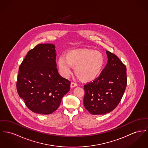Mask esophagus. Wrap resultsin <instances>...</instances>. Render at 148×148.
Listing matches in <instances>:
<instances>
[{
    "label": "esophagus",
    "instance_id": "1",
    "mask_svg": "<svg viewBox=\"0 0 148 148\" xmlns=\"http://www.w3.org/2000/svg\"><path fill=\"white\" fill-rule=\"evenodd\" d=\"M78 85L76 84V83H75V82H71V88H75V87H76V86H77Z\"/></svg>",
    "mask_w": 148,
    "mask_h": 148
}]
</instances>
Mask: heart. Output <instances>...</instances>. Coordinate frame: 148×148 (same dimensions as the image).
<instances>
[{
	"instance_id": "1",
	"label": "heart",
	"mask_w": 148,
	"mask_h": 148,
	"mask_svg": "<svg viewBox=\"0 0 148 148\" xmlns=\"http://www.w3.org/2000/svg\"><path fill=\"white\" fill-rule=\"evenodd\" d=\"M58 66L62 75L68 78L71 74V66L82 79L86 81L97 79L104 65V57L99 51L88 49L75 50L68 52L65 57H59Z\"/></svg>"
}]
</instances>
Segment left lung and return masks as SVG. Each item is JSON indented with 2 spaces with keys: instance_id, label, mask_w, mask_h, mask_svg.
I'll use <instances>...</instances> for the list:
<instances>
[{
  "instance_id": "left-lung-1",
  "label": "left lung",
  "mask_w": 148,
  "mask_h": 148,
  "mask_svg": "<svg viewBox=\"0 0 148 148\" xmlns=\"http://www.w3.org/2000/svg\"><path fill=\"white\" fill-rule=\"evenodd\" d=\"M108 63L98 78L84 85V105L94 115L108 113L116 108L127 85L126 68L114 54L106 51Z\"/></svg>"
}]
</instances>
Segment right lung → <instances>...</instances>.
I'll return each instance as SVG.
<instances>
[{
    "instance_id": "add662e5",
    "label": "right lung",
    "mask_w": 148,
    "mask_h": 148,
    "mask_svg": "<svg viewBox=\"0 0 148 148\" xmlns=\"http://www.w3.org/2000/svg\"><path fill=\"white\" fill-rule=\"evenodd\" d=\"M53 44H40L27 53L20 65L17 90L26 106L34 113L49 114L60 106L71 82L58 73Z\"/></svg>"
}]
</instances>
